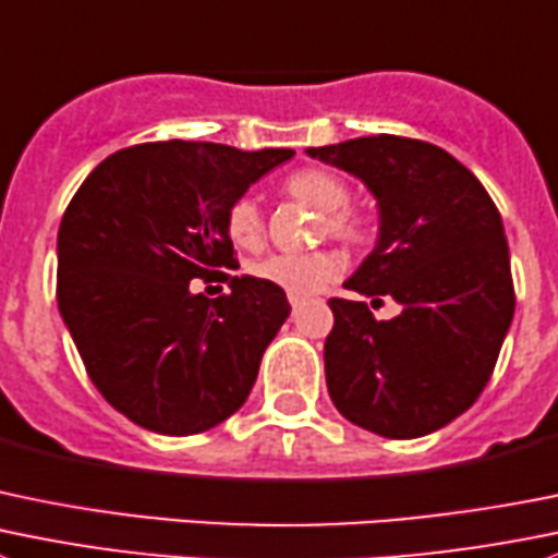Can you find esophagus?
Wrapping results in <instances>:
<instances>
[{"instance_id":"34e87169","label":"esophagus","mask_w":558,"mask_h":558,"mask_svg":"<svg viewBox=\"0 0 558 558\" xmlns=\"http://www.w3.org/2000/svg\"><path fill=\"white\" fill-rule=\"evenodd\" d=\"M300 305H302V300H296V296H291V313L300 311Z\"/></svg>"}]
</instances>
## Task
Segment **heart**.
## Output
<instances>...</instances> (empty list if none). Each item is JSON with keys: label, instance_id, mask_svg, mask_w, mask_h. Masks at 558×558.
<instances>
[{"label": "heart", "instance_id": "obj_1", "mask_svg": "<svg viewBox=\"0 0 558 558\" xmlns=\"http://www.w3.org/2000/svg\"><path fill=\"white\" fill-rule=\"evenodd\" d=\"M286 196L307 204L322 215L318 234H327L329 240H338L343 245H362L371 234L367 220L356 209H351V185L340 174L329 169H300L286 177L283 182ZM226 234L236 247L262 245L264 236V218L262 209L253 198L242 196L226 209ZM253 278L286 291L289 296H311L322 291L329 280L338 278L340 264L332 253H275V256L262 258L253 264Z\"/></svg>", "mask_w": 558, "mask_h": 558}]
</instances>
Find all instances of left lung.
Listing matches in <instances>:
<instances>
[{
    "label": "left lung",
    "instance_id": "obj_1",
    "mask_svg": "<svg viewBox=\"0 0 558 558\" xmlns=\"http://www.w3.org/2000/svg\"><path fill=\"white\" fill-rule=\"evenodd\" d=\"M307 155L360 177L378 202V242L345 289L403 307L378 322L367 302L329 300V398L371 434H434L480 398L515 313L499 209L466 166L420 138L381 133Z\"/></svg>",
    "mask_w": 558,
    "mask_h": 558
}]
</instances>
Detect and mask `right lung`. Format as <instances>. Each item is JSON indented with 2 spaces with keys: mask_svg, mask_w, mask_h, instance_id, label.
Wrapping results in <instances>:
<instances>
[{
  "mask_svg": "<svg viewBox=\"0 0 558 558\" xmlns=\"http://www.w3.org/2000/svg\"><path fill=\"white\" fill-rule=\"evenodd\" d=\"M294 149L153 142L108 155L57 236V302L92 384L142 428L193 436L229 420L289 318L286 294L236 269L226 209ZM223 279L229 295L195 294Z\"/></svg>",
  "mask_w": 558,
  "mask_h": 558,
  "instance_id": "add662e5",
  "label": "right lung"
}]
</instances>
